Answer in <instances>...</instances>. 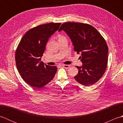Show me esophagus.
I'll return each instance as SVG.
<instances>
[{"instance_id": "esophagus-1", "label": "esophagus", "mask_w": 123, "mask_h": 123, "mask_svg": "<svg viewBox=\"0 0 123 123\" xmlns=\"http://www.w3.org/2000/svg\"><path fill=\"white\" fill-rule=\"evenodd\" d=\"M70 66H71L70 65H68V64H63V65H62V67H64V68H66V69L69 68Z\"/></svg>"}]
</instances>
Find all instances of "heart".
Here are the masks:
<instances>
[{
	"label": "heart",
	"instance_id": "obj_1",
	"mask_svg": "<svg viewBox=\"0 0 123 123\" xmlns=\"http://www.w3.org/2000/svg\"><path fill=\"white\" fill-rule=\"evenodd\" d=\"M57 37H58L59 41H61V40H67V38L66 36L62 34H59L58 36H57Z\"/></svg>",
	"mask_w": 123,
	"mask_h": 123
}]
</instances>
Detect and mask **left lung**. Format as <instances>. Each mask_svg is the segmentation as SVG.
I'll use <instances>...</instances> for the list:
<instances>
[{"instance_id": "left-lung-1", "label": "left lung", "mask_w": 123, "mask_h": 123, "mask_svg": "<svg viewBox=\"0 0 123 123\" xmlns=\"http://www.w3.org/2000/svg\"><path fill=\"white\" fill-rule=\"evenodd\" d=\"M62 30L71 38L74 51L81 53L83 64L76 66L79 72L74 79L85 86L94 84L103 77L107 66L108 48L105 40L95 27L85 23H64L59 31Z\"/></svg>"}]
</instances>
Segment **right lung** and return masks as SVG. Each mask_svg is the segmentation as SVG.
<instances>
[{"mask_svg": "<svg viewBox=\"0 0 123 123\" xmlns=\"http://www.w3.org/2000/svg\"><path fill=\"white\" fill-rule=\"evenodd\" d=\"M61 23L42 24L28 30L16 50L15 61L18 72L28 85L39 89L53 79L56 66L41 61L49 38L59 29Z\"/></svg>", "mask_w": 123, "mask_h": 123, "instance_id": "right-lung-1", "label": "right lung"}]
</instances>
